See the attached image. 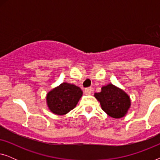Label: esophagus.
Listing matches in <instances>:
<instances>
[{
	"label": "esophagus",
	"mask_w": 160,
	"mask_h": 160,
	"mask_svg": "<svg viewBox=\"0 0 160 160\" xmlns=\"http://www.w3.org/2000/svg\"><path fill=\"white\" fill-rule=\"evenodd\" d=\"M93 91H94V89L92 88V87H89V88L85 89L84 93L86 94V95H90V94Z\"/></svg>",
	"instance_id": "obj_1"
}]
</instances>
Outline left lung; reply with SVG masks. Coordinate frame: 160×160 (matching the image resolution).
<instances>
[{"label":"left lung","mask_w":160,"mask_h":160,"mask_svg":"<svg viewBox=\"0 0 160 160\" xmlns=\"http://www.w3.org/2000/svg\"><path fill=\"white\" fill-rule=\"evenodd\" d=\"M100 92L95 93V97L100 102L102 110L113 118L124 117L130 106L129 96L113 84L102 87Z\"/></svg>","instance_id":"8db88e82"}]
</instances>
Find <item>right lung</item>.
Returning a JSON list of instances; mask_svg holds the SVG:
<instances>
[{"instance_id": "right-lung-1", "label": "right lung", "mask_w": 160, "mask_h": 160, "mask_svg": "<svg viewBox=\"0 0 160 160\" xmlns=\"http://www.w3.org/2000/svg\"><path fill=\"white\" fill-rule=\"evenodd\" d=\"M82 96V91L79 87L62 83L47 94V104L52 112L64 115L75 108Z\"/></svg>"}]
</instances>
